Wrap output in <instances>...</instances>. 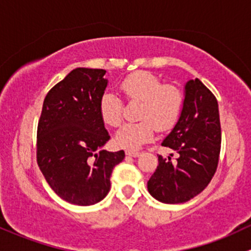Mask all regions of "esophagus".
Here are the masks:
<instances>
[{"instance_id": "esophagus-1", "label": "esophagus", "mask_w": 251, "mask_h": 251, "mask_svg": "<svg viewBox=\"0 0 251 251\" xmlns=\"http://www.w3.org/2000/svg\"><path fill=\"white\" fill-rule=\"evenodd\" d=\"M126 155L127 156H132V157H137L141 155V152L139 151H132V150H126Z\"/></svg>"}]
</instances>
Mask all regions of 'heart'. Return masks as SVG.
<instances>
[{
	"instance_id": "heart-1",
	"label": "heart",
	"mask_w": 251,
	"mask_h": 251,
	"mask_svg": "<svg viewBox=\"0 0 251 251\" xmlns=\"http://www.w3.org/2000/svg\"><path fill=\"white\" fill-rule=\"evenodd\" d=\"M120 90L128 101H139L138 123L125 124L114 136L119 148L137 149L151 141L155 130L167 131L178 121L184 105V95L174 84H162L160 78L147 71L127 75ZM100 115L105 125L118 127L123 120V102L112 92L100 100Z\"/></svg>"
}]
</instances>
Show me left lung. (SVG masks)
Returning <instances> with one entry per match:
<instances>
[{
  "label": "left lung",
  "instance_id": "obj_1",
  "mask_svg": "<svg viewBox=\"0 0 251 251\" xmlns=\"http://www.w3.org/2000/svg\"><path fill=\"white\" fill-rule=\"evenodd\" d=\"M221 126L213 92L200 79L185 84V99L178 123L162 142L178 152L176 162L159 155L148 191L163 203H184L207 188L216 172L220 155Z\"/></svg>",
  "mask_w": 251,
  "mask_h": 251
}]
</instances>
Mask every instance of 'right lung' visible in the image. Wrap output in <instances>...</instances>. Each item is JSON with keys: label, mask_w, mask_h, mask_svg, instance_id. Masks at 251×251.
I'll return each instance as SVG.
<instances>
[{"label": "right lung", "mask_w": 251, "mask_h": 251, "mask_svg": "<svg viewBox=\"0 0 251 251\" xmlns=\"http://www.w3.org/2000/svg\"><path fill=\"white\" fill-rule=\"evenodd\" d=\"M105 71L79 67L47 94L37 127V163L47 183L66 202L91 205L110 189L113 168L124 150L101 148L110 136L99 104L107 88Z\"/></svg>", "instance_id": "right-lung-1"}]
</instances>
